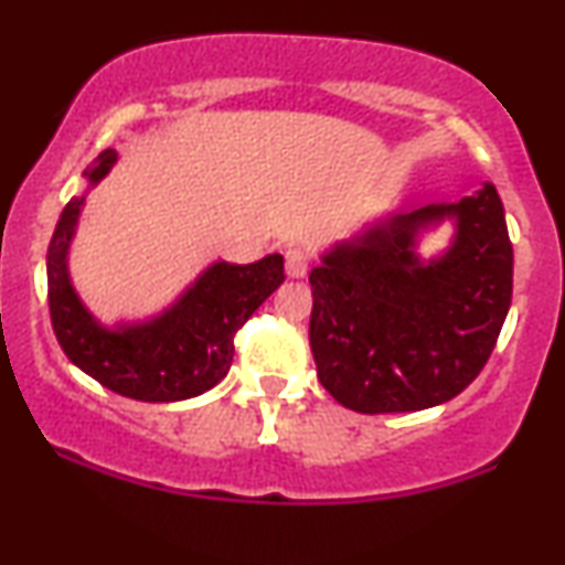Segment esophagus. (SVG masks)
<instances>
[{
	"mask_svg": "<svg viewBox=\"0 0 565 565\" xmlns=\"http://www.w3.org/2000/svg\"><path fill=\"white\" fill-rule=\"evenodd\" d=\"M287 274L291 278L308 276V255L302 249H297V246L287 249Z\"/></svg>",
	"mask_w": 565,
	"mask_h": 565,
	"instance_id": "obj_1",
	"label": "esophagus"
}]
</instances>
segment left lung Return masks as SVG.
Returning <instances> with one entry per match:
<instances>
[{"mask_svg":"<svg viewBox=\"0 0 565 565\" xmlns=\"http://www.w3.org/2000/svg\"><path fill=\"white\" fill-rule=\"evenodd\" d=\"M449 216L450 249L423 262L418 231ZM310 289V350L337 404L361 414L446 404L481 374L510 310L512 244L497 188L377 220L321 257Z\"/></svg>","mask_w":565,"mask_h":565,"instance_id":"obj_1","label":"left lung"}]
</instances>
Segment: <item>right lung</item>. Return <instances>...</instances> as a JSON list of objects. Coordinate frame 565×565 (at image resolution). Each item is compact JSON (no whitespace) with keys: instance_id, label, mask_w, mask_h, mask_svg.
Here are the masks:
<instances>
[{"instance_id":"right-lung-1","label":"right lung","mask_w":565,"mask_h":565,"mask_svg":"<svg viewBox=\"0 0 565 565\" xmlns=\"http://www.w3.org/2000/svg\"><path fill=\"white\" fill-rule=\"evenodd\" d=\"M116 164L108 148L84 170L89 185ZM84 196L61 212L47 249L50 319L63 353L108 391L148 404H170L206 393L228 374L233 337L284 281V257L249 265L215 263L164 313L142 323L103 327L84 308L68 276V249Z\"/></svg>"}]
</instances>
